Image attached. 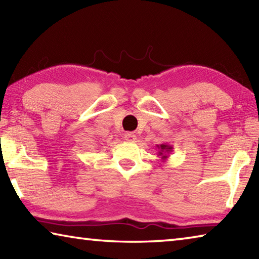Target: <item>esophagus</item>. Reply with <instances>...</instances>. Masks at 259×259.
Returning <instances> with one entry per match:
<instances>
[{
  "label": "esophagus",
  "instance_id": "1",
  "mask_svg": "<svg viewBox=\"0 0 259 259\" xmlns=\"http://www.w3.org/2000/svg\"><path fill=\"white\" fill-rule=\"evenodd\" d=\"M124 139L126 140V142H135L136 135L134 133H125L124 134Z\"/></svg>",
  "mask_w": 259,
  "mask_h": 259
}]
</instances>
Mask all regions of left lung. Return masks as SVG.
I'll use <instances>...</instances> for the list:
<instances>
[{
    "instance_id": "obj_1",
    "label": "left lung",
    "mask_w": 259,
    "mask_h": 259,
    "mask_svg": "<svg viewBox=\"0 0 259 259\" xmlns=\"http://www.w3.org/2000/svg\"><path fill=\"white\" fill-rule=\"evenodd\" d=\"M159 148V152H157V155L161 156L162 162H164L169 157V154L172 152L174 147L168 145V144H161V145H156Z\"/></svg>"
}]
</instances>
